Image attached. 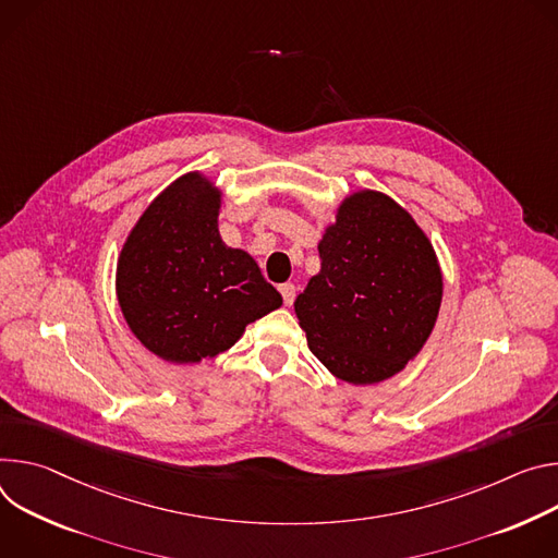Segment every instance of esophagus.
Here are the masks:
<instances>
[{
  "instance_id": "obj_1",
  "label": "esophagus",
  "mask_w": 558,
  "mask_h": 558,
  "mask_svg": "<svg viewBox=\"0 0 558 558\" xmlns=\"http://www.w3.org/2000/svg\"><path fill=\"white\" fill-rule=\"evenodd\" d=\"M279 292H281L286 305H292V303H294V296H296L294 283H281V286H279Z\"/></svg>"
}]
</instances>
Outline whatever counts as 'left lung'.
<instances>
[{"label": "left lung", "instance_id": "8db88e82", "mask_svg": "<svg viewBox=\"0 0 558 558\" xmlns=\"http://www.w3.org/2000/svg\"><path fill=\"white\" fill-rule=\"evenodd\" d=\"M322 270L294 301L307 348L354 386L405 367L437 324L444 277L425 232L395 199L359 191L319 241Z\"/></svg>", "mask_w": 558, "mask_h": 558}]
</instances>
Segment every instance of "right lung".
Returning <instances> with one entry per match:
<instances>
[{
  "mask_svg": "<svg viewBox=\"0 0 558 558\" xmlns=\"http://www.w3.org/2000/svg\"><path fill=\"white\" fill-rule=\"evenodd\" d=\"M221 193L202 172L172 181L144 210L117 262V299L159 359L199 363L232 348L281 294L257 262L221 241Z\"/></svg>",
  "mask_w": 558,
  "mask_h": 558,
  "instance_id": "add662e5",
  "label": "right lung"
}]
</instances>
